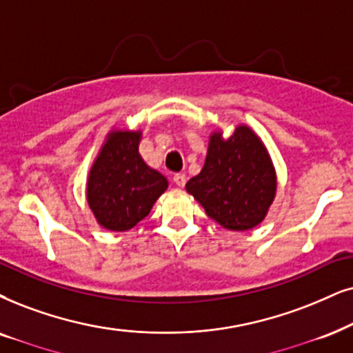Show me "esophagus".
Returning a JSON list of instances; mask_svg holds the SVG:
<instances>
[{"instance_id": "esophagus-1", "label": "esophagus", "mask_w": 353, "mask_h": 353, "mask_svg": "<svg viewBox=\"0 0 353 353\" xmlns=\"http://www.w3.org/2000/svg\"><path fill=\"white\" fill-rule=\"evenodd\" d=\"M172 181H174V184H176L177 187H184L185 182H187V177H185V174L177 172V174H174Z\"/></svg>"}]
</instances>
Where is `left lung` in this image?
Listing matches in <instances>:
<instances>
[{
    "mask_svg": "<svg viewBox=\"0 0 353 353\" xmlns=\"http://www.w3.org/2000/svg\"><path fill=\"white\" fill-rule=\"evenodd\" d=\"M185 190L205 213L231 231H248L264 221L276 192L274 163L257 133L238 125L233 135H210L208 151L200 174Z\"/></svg>",
    "mask_w": 353,
    "mask_h": 353,
    "instance_id": "1",
    "label": "left lung"
}]
</instances>
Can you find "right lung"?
<instances>
[{"mask_svg": "<svg viewBox=\"0 0 353 353\" xmlns=\"http://www.w3.org/2000/svg\"><path fill=\"white\" fill-rule=\"evenodd\" d=\"M141 130H110L86 182L96 221L109 231H128L148 215L168 189V179L138 153Z\"/></svg>", "mask_w": 353, "mask_h": 353, "instance_id": "add662e5", "label": "right lung"}]
</instances>
